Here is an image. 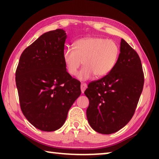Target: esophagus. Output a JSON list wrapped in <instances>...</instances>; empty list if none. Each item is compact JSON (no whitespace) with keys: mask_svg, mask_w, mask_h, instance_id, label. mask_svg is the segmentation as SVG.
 Instances as JSON below:
<instances>
[{"mask_svg":"<svg viewBox=\"0 0 159 159\" xmlns=\"http://www.w3.org/2000/svg\"><path fill=\"white\" fill-rule=\"evenodd\" d=\"M86 88H87V84L85 83H82L81 85H80V89H81L82 93H84V91L85 90Z\"/></svg>","mask_w":159,"mask_h":159,"instance_id":"obj_1","label":"esophagus"}]
</instances>
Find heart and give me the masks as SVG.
<instances>
[{
    "instance_id": "heart-1",
    "label": "heart",
    "mask_w": 159,
    "mask_h": 159,
    "mask_svg": "<svg viewBox=\"0 0 159 159\" xmlns=\"http://www.w3.org/2000/svg\"><path fill=\"white\" fill-rule=\"evenodd\" d=\"M119 48L111 39L101 37H84L74 42V49L66 47L63 51V59L68 73L75 76L82 64L84 66L79 71L80 80L90 79L95 74L102 77L108 74L116 63Z\"/></svg>"
}]
</instances>
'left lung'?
Masks as SVG:
<instances>
[{
	"label": "left lung",
	"instance_id": "8db88e82",
	"mask_svg": "<svg viewBox=\"0 0 159 159\" xmlns=\"http://www.w3.org/2000/svg\"><path fill=\"white\" fill-rule=\"evenodd\" d=\"M114 68L102 79L90 82L84 92L89 99L86 114L99 133H116L133 116L143 90L144 77L138 54L123 39Z\"/></svg>",
	"mask_w": 159,
	"mask_h": 159
}]
</instances>
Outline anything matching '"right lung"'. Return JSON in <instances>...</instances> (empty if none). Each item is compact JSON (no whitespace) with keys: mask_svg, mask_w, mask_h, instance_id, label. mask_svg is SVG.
Returning a JSON list of instances; mask_svg holds the SVG:
<instances>
[{"mask_svg":"<svg viewBox=\"0 0 159 159\" xmlns=\"http://www.w3.org/2000/svg\"><path fill=\"white\" fill-rule=\"evenodd\" d=\"M66 39L63 29L41 35L23 51L16 69L21 111L43 131L60 128L81 93L79 80L66 71L63 59Z\"/></svg>","mask_w":159,"mask_h":159,"instance_id":"right-lung-1","label":"right lung"}]
</instances>
